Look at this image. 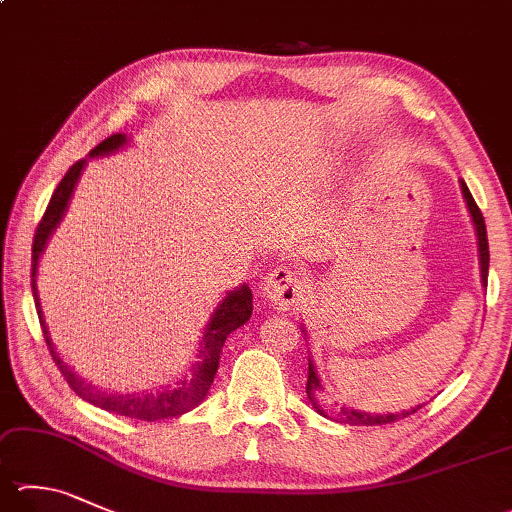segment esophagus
I'll return each mask as SVG.
<instances>
[{
	"instance_id": "obj_1",
	"label": "esophagus",
	"mask_w": 512,
	"mask_h": 512,
	"mask_svg": "<svg viewBox=\"0 0 512 512\" xmlns=\"http://www.w3.org/2000/svg\"><path fill=\"white\" fill-rule=\"evenodd\" d=\"M262 291L277 309H288V306H293L302 297L304 282L300 273L293 271V268L282 266L268 273Z\"/></svg>"
}]
</instances>
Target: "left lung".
<instances>
[{
	"label": "left lung",
	"instance_id": "8db88e82",
	"mask_svg": "<svg viewBox=\"0 0 512 512\" xmlns=\"http://www.w3.org/2000/svg\"><path fill=\"white\" fill-rule=\"evenodd\" d=\"M461 192L463 199L468 203L472 224H475L477 230V244H479V262H481V282L483 286L488 284V264H490V250H488V235H486V224H483V215L479 206L472 199V194L468 190L466 181H461ZM306 396L313 403L315 412L322 414L324 418H331V421L338 423H349V425H385V423H394L398 418H405L414 414L418 407H414L412 412H396V414H367V412H358L351 410V407H338L336 403H329L322 398V385L318 378V371H315L313 360H309V380H306Z\"/></svg>",
	"mask_w": 512,
	"mask_h": 512
}]
</instances>
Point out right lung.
<instances>
[{
  "label": "right lung",
  "mask_w": 512,
  "mask_h": 512,
  "mask_svg": "<svg viewBox=\"0 0 512 512\" xmlns=\"http://www.w3.org/2000/svg\"><path fill=\"white\" fill-rule=\"evenodd\" d=\"M127 145L125 134H114L96 145L94 150L89 152V159H96V156L114 154L120 147ZM87 159H80L69 167V172L64 174L58 188H55L53 197L46 206L44 217L40 226L35 230L33 239V268H31V284H33V297H35V309L40 315L42 333L46 340V347H49L55 365L62 371V376L67 378L69 387L76 392L82 401L100 407V410L114 412L118 416H129V418H141V421H163V418L181 416L197 407L206 394L210 392L212 380L219 369V358L221 349H224V342L232 331L239 329L241 324H246L253 315V291H250L248 284L237 286L235 291H228L224 300L212 313L210 322L206 324V331H203V338L197 349V362L190 367L188 376L176 378V383L165 385L156 392H141V394H118V392H105V389H98L96 385L87 383L85 378H80L76 371H73L67 362L60 358V353L53 349V342L49 336V329H46L44 313L40 306V295H37V266H40V257L46 248V241L53 235V230L60 226L64 212L69 208V199L73 190H76V183L80 179L82 170H85Z\"/></svg>",
  "instance_id": "right-lung-1"
}]
</instances>
